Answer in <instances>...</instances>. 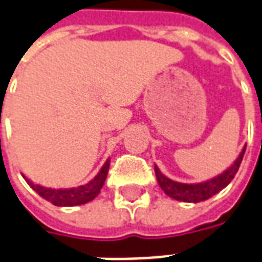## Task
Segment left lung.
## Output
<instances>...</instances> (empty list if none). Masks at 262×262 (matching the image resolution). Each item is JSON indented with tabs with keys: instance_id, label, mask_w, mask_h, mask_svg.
I'll list each match as a JSON object with an SVG mask.
<instances>
[{
	"instance_id": "8db88e82",
	"label": "left lung",
	"mask_w": 262,
	"mask_h": 262,
	"mask_svg": "<svg viewBox=\"0 0 262 262\" xmlns=\"http://www.w3.org/2000/svg\"><path fill=\"white\" fill-rule=\"evenodd\" d=\"M246 147L243 148L239 158H237L232 166L229 167L228 170L224 171L223 174H220L215 179H211L209 181L201 183V184H181V183H176L171 181L170 179H167L159 171L157 166H155V174H157V180L159 187L165 191L166 195L176 199V201H183V202H191L198 203L206 201L217 192H220L221 189L225 188L227 185L232 181L235 174L239 170V166L242 163L243 155H245Z\"/></svg>"
}]
</instances>
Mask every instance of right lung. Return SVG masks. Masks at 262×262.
Returning a JSON list of instances; mask_svg holds the SVG:
<instances>
[{
    "label": "right lung",
    "instance_id": "add662e5",
    "mask_svg": "<svg viewBox=\"0 0 262 262\" xmlns=\"http://www.w3.org/2000/svg\"><path fill=\"white\" fill-rule=\"evenodd\" d=\"M110 161L104 163V166L101 167L99 174L96 176L95 179L89 181L88 184L81 185L78 188H70V189H52V188H43L41 185L33 184L30 180L26 179L29 185L35 191V192L47 199L55 206H77V205H83V203L91 202L92 199H95L99 195L100 189L103 188L104 181L107 179V173H108Z\"/></svg>",
    "mask_w": 262,
    "mask_h": 262
}]
</instances>
